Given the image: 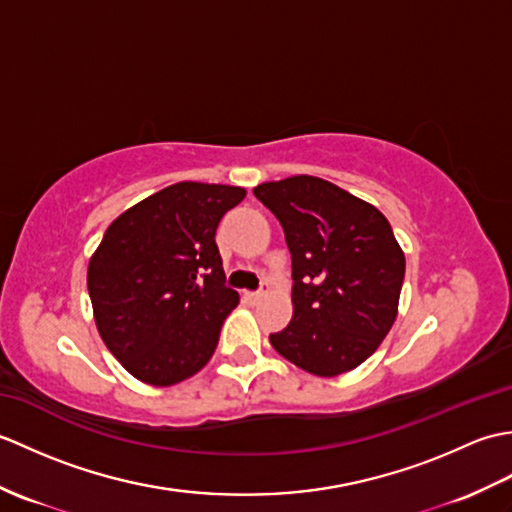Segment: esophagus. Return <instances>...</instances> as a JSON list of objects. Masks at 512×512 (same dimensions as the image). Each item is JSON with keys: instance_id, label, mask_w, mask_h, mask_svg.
Instances as JSON below:
<instances>
[{"instance_id": "34e87169", "label": "esophagus", "mask_w": 512, "mask_h": 512, "mask_svg": "<svg viewBox=\"0 0 512 512\" xmlns=\"http://www.w3.org/2000/svg\"><path fill=\"white\" fill-rule=\"evenodd\" d=\"M266 288H268V284L264 281L262 288H259V290H255V292H246V299H250V301H259V299H262V297L266 295Z\"/></svg>"}]
</instances>
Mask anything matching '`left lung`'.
I'll return each instance as SVG.
<instances>
[{
    "mask_svg": "<svg viewBox=\"0 0 512 512\" xmlns=\"http://www.w3.org/2000/svg\"><path fill=\"white\" fill-rule=\"evenodd\" d=\"M253 193L284 228L295 281V314L270 343L314 376L350 372L396 321L405 255L387 217L314 176L264 182Z\"/></svg>",
    "mask_w": 512,
    "mask_h": 512,
    "instance_id": "1",
    "label": "left lung"
}]
</instances>
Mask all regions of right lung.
Returning <instances> with one entry per match:
<instances>
[{
    "mask_svg": "<svg viewBox=\"0 0 512 512\" xmlns=\"http://www.w3.org/2000/svg\"><path fill=\"white\" fill-rule=\"evenodd\" d=\"M244 195L242 187L178 182L107 226L88 268L96 328L143 383L176 385L213 356L239 303L215 231Z\"/></svg>",
    "mask_w": 512,
    "mask_h": 512,
    "instance_id": "1",
    "label": "right lung"
}]
</instances>
